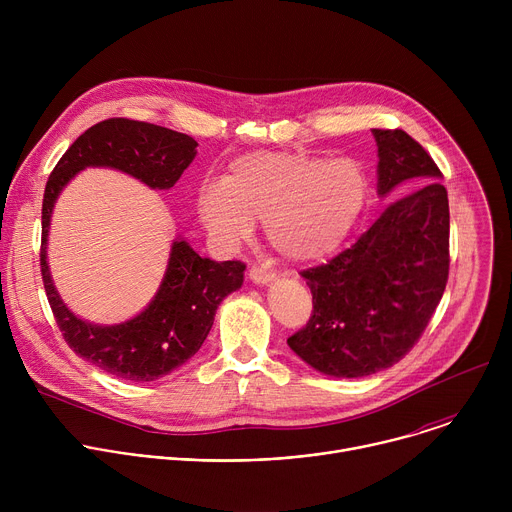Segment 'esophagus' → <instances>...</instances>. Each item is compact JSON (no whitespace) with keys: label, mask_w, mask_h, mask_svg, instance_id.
Here are the masks:
<instances>
[{"label":"esophagus","mask_w":512,"mask_h":512,"mask_svg":"<svg viewBox=\"0 0 512 512\" xmlns=\"http://www.w3.org/2000/svg\"><path fill=\"white\" fill-rule=\"evenodd\" d=\"M273 277H275V273L269 271V269H265V267H261V265H253V267L249 269V279H251L253 283L265 285V283H269Z\"/></svg>","instance_id":"34e87169"}]
</instances>
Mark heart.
Masks as SVG:
<instances>
[{
  "instance_id": "b5f03b06",
  "label": "heart",
  "mask_w": 512,
  "mask_h": 512,
  "mask_svg": "<svg viewBox=\"0 0 512 512\" xmlns=\"http://www.w3.org/2000/svg\"><path fill=\"white\" fill-rule=\"evenodd\" d=\"M371 182L346 158L326 160L304 152H253L237 158L223 184H204L198 214L227 245L265 223L271 247L294 263L330 257L352 233L367 206Z\"/></svg>"
}]
</instances>
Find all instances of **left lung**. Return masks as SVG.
<instances>
[{"instance_id": "left-lung-1", "label": "left lung", "mask_w": 512, "mask_h": 512, "mask_svg": "<svg viewBox=\"0 0 512 512\" xmlns=\"http://www.w3.org/2000/svg\"><path fill=\"white\" fill-rule=\"evenodd\" d=\"M379 196L419 184L346 251L302 271L312 291L308 324L289 348L330 377L393 367L419 340L450 271V206L442 172L403 129H373Z\"/></svg>"}]
</instances>
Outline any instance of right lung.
Here are the masks:
<instances>
[{"instance_id": "1", "label": "right lung", "mask_w": 512, "mask_h": 512, "mask_svg": "<svg viewBox=\"0 0 512 512\" xmlns=\"http://www.w3.org/2000/svg\"><path fill=\"white\" fill-rule=\"evenodd\" d=\"M196 145L186 133L113 117L89 127L72 143L46 182L40 267L48 304L66 344L117 379L150 383L192 358L212 328L218 304L243 285L245 263L210 261L178 239L150 306L123 324L97 326L72 314L52 283L46 241L54 202L77 172L89 166L115 168L150 188L168 190L194 160Z\"/></svg>"}]
</instances>
